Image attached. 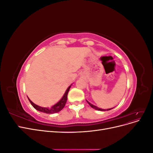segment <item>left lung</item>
<instances>
[{"label":"left lung","mask_w":153,"mask_h":153,"mask_svg":"<svg viewBox=\"0 0 153 153\" xmlns=\"http://www.w3.org/2000/svg\"><path fill=\"white\" fill-rule=\"evenodd\" d=\"M87 101V102L89 103V105L91 106V107L92 108H94V109H95V110H100V111H106V110H111V109H112V108H108V109H102V108H99V107H98V106H95V105H92V104H91V103H89V101H88L87 100H86Z\"/></svg>","instance_id":"8db88e82"}]
</instances>
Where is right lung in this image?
<instances>
[{"mask_svg":"<svg viewBox=\"0 0 153 153\" xmlns=\"http://www.w3.org/2000/svg\"><path fill=\"white\" fill-rule=\"evenodd\" d=\"M71 85L68 87L67 90L65 92V93H64V94L62 96V98L61 100H60V101H58V102L56 104H55L54 105L51 106L50 108H49V107H47H47H41V106H38V105L34 104L29 98H28V99L30 101V103L32 105V106H33V107L35 109H36L37 110L39 111V112L46 113V114L57 113V112H60V111H61L64 107V106H65V105H66V103L67 101L68 94V92L69 91V89H70V87H71Z\"/></svg>","mask_w":153,"mask_h":153,"instance_id":"obj_1","label":"right lung"}]
</instances>
